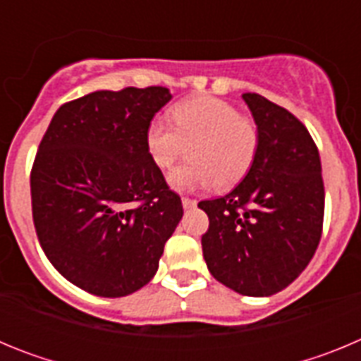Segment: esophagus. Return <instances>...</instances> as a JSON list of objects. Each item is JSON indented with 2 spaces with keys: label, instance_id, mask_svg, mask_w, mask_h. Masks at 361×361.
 Returning a JSON list of instances; mask_svg holds the SVG:
<instances>
[{
  "label": "esophagus",
  "instance_id": "obj_1",
  "mask_svg": "<svg viewBox=\"0 0 361 361\" xmlns=\"http://www.w3.org/2000/svg\"><path fill=\"white\" fill-rule=\"evenodd\" d=\"M197 202L193 199H188V197H183V208L184 209H190V208H195Z\"/></svg>",
  "mask_w": 361,
  "mask_h": 361
}]
</instances>
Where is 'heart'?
Wrapping results in <instances>:
<instances>
[{
	"label": "heart",
	"mask_w": 361,
	"mask_h": 361,
	"mask_svg": "<svg viewBox=\"0 0 361 361\" xmlns=\"http://www.w3.org/2000/svg\"><path fill=\"white\" fill-rule=\"evenodd\" d=\"M171 126L152 121L146 130V148L152 162L168 170L188 146L190 161L170 173L175 190H219L237 184L251 168L260 132L253 119L240 116L228 101L219 97L190 99L171 110Z\"/></svg>",
	"instance_id": "heart-1"
}]
</instances>
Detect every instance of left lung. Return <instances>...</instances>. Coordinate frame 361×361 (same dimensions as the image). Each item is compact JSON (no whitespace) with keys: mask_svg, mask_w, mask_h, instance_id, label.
<instances>
[{"mask_svg":"<svg viewBox=\"0 0 361 361\" xmlns=\"http://www.w3.org/2000/svg\"><path fill=\"white\" fill-rule=\"evenodd\" d=\"M260 132L250 171L228 195L200 200L208 269L226 288L269 296L307 267L324 226L318 148L291 111L258 94L242 95Z\"/></svg>","mask_w":361,"mask_h":361,"instance_id":"left-lung-1","label":"left lung"}]
</instances>
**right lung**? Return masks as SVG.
I'll list each match as a JSON object with an SVG mask.
<instances>
[{
    "instance_id": "1",
    "label": "right lung",
    "mask_w": 361,
    "mask_h": 361,
    "mask_svg": "<svg viewBox=\"0 0 361 361\" xmlns=\"http://www.w3.org/2000/svg\"><path fill=\"white\" fill-rule=\"evenodd\" d=\"M164 86L99 90L54 114L30 171L32 219L68 282L117 298L141 289L183 219L180 197L146 148Z\"/></svg>"
}]
</instances>
